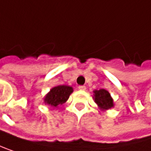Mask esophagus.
Wrapping results in <instances>:
<instances>
[{
	"label": "esophagus",
	"instance_id": "34e87169",
	"mask_svg": "<svg viewBox=\"0 0 151 151\" xmlns=\"http://www.w3.org/2000/svg\"><path fill=\"white\" fill-rule=\"evenodd\" d=\"M78 89H79L80 91H85V90H86V87L83 86V85H80V86H78Z\"/></svg>",
	"mask_w": 151,
	"mask_h": 151
}]
</instances>
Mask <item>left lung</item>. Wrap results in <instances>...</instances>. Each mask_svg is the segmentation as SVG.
Segmentation results:
<instances>
[{
  "instance_id": "left-lung-1",
  "label": "left lung",
  "mask_w": 151,
  "mask_h": 151,
  "mask_svg": "<svg viewBox=\"0 0 151 151\" xmlns=\"http://www.w3.org/2000/svg\"><path fill=\"white\" fill-rule=\"evenodd\" d=\"M94 93H95L94 95L95 102L101 109L108 110L113 107V99L111 98L110 93L107 91L101 89L99 91H94Z\"/></svg>"
}]
</instances>
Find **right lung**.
<instances>
[{
	"label": "right lung",
	"mask_w": 151,
	"mask_h": 151,
	"mask_svg": "<svg viewBox=\"0 0 151 151\" xmlns=\"http://www.w3.org/2000/svg\"><path fill=\"white\" fill-rule=\"evenodd\" d=\"M73 92V89L67 85H59L52 88L45 98V103L53 107L64 104Z\"/></svg>",
	"instance_id": "1"
}]
</instances>
